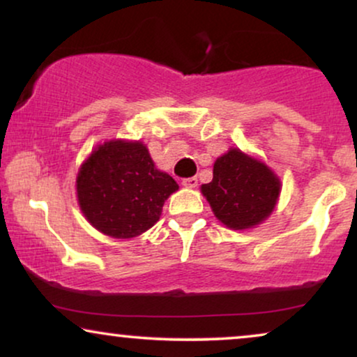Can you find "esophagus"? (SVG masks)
Returning a JSON list of instances; mask_svg holds the SVG:
<instances>
[{"label": "esophagus", "instance_id": "34e87169", "mask_svg": "<svg viewBox=\"0 0 357 357\" xmlns=\"http://www.w3.org/2000/svg\"><path fill=\"white\" fill-rule=\"evenodd\" d=\"M182 185L187 188H195L198 185V178L197 177H188L182 180Z\"/></svg>", "mask_w": 357, "mask_h": 357}]
</instances>
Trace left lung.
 I'll list each match as a JSON object with an SVG mask.
<instances>
[{
    "label": "left lung",
    "instance_id": "left-lung-1",
    "mask_svg": "<svg viewBox=\"0 0 357 357\" xmlns=\"http://www.w3.org/2000/svg\"><path fill=\"white\" fill-rule=\"evenodd\" d=\"M202 192L224 226L248 229L270 216L280 197V180L260 160L231 149L214 162L213 180Z\"/></svg>",
    "mask_w": 357,
    "mask_h": 357
}]
</instances>
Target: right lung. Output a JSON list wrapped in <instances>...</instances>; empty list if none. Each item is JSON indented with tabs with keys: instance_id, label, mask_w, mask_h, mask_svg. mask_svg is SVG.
I'll return each instance as SVG.
<instances>
[{
	"instance_id": "1",
	"label": "right lung",
	"mask_w": 357,
	"mask_h": 357,
	"mask_svg": "<svg viewBox=\"0 0 357 357\" xmlns=\"http://www.w3.org/2000/svg\"><path fill=\"white\" fill-rule=\"evenodd\" d=\"M77 202L92 226L115 238L139 236L159 221L164 202L178 190L139 141H109L82 164Z\"/></svg>"
}]
</instances>
